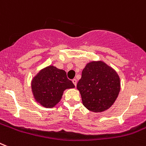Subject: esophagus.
I'll return each instance as SVG.
<instances>
[{
	"label": "esophagus",
	"instance_id": "34e87169",
	"mask_svg": "<svg viewBox=\"0 0 146 146\" xmlns=\"http://www.w3.org/2000/svg\"><path fill=\"white\" fill-rule=\"evenodd\" d=\"M72 82H73V84H74V85H75V86H76V84H77V80L76 79H73V81H72Z\"/></svg>",
	"mask_w": 146,
	"mask_h": 146
}]
</instances>
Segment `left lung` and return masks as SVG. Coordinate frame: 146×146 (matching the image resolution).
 Segmentation results:
<instances>
[{"mask_svg": "<svg viewBox=\"0 0 146 146\" xmlns=\"http://www.w3.org/2000/svg\"><path fill=\"white\" fill-rule=\"evenodd\" d=\"M76 87L84 107L93 112H103L118 97L120 79L116 70L106 63L92 61L83 69Z\"/></svg>", "mask_w": 146, "mask_h": 146, "instance_id": "left-lung-1", "label": "left lung"}]
</instances>
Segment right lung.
<instances>
[{"mask_svg": "<svg viewBox=\"0 0 146 146\" xmlns=\"http://www.w3.org/2000/svg\"><path fill=\"white\" fill-rule=\"evenodd\" d=\"M74 88L73 83L67 79L65 71L53 65L40 70L31 81L35 102L46 108L55 107L62 100L64 91Z\"/></svg>", "mask_w": 146, "mask_h": 146, "instance_id": "obj_1", "label": "right lung"}]
</instances>
